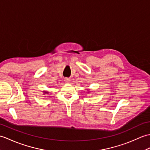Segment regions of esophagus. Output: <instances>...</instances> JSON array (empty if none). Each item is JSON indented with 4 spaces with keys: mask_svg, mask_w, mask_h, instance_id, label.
I'll return each instance as SVG.
<instances>
[{
    "mask_svg": "<svg viewBox=\"0 0 150 150\" xmlns=\"http://www.w3.org/2000/svg\"><path fill=\"white\" fill-rule=\"evenodd\" d=\"M64 81L66 82V83H69L70 81H71V79H70L69 78H65L64 79Z\"/></svg>",
    "mask_w": 150,
    "mask_h": 150,
    "instance_id": "34e87169",
    "label": "esophagus"
}]
</instances>
